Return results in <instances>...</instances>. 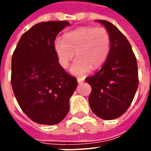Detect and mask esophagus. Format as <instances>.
<instances>
[{"label": "esophagus", "mask_w": 151, "mask_h": 151, "mask_svg": "<svg viewBox=\"0 0 151 151\" xmlns=\"http://www.w3.org/2000/svg\"><path fill=\"white\" fill-rule=\"evenodd\" d=\"M77 80H78V83H82V82H84V78H78Z\"/></svg>", "instance_id": "esophagus-1"}]
</instances>
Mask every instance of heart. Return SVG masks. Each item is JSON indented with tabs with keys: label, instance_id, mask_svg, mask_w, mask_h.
<instances>
[{
	"label": "heart",
	"instance_id": "heart-1",
	"mask_svg": "<svg viewBox=\"0 0 151 151\" xmlns=\"http://www.w3.org/2000/svg\"><path fill=\"white\" fill-rule=\"evenodd\" d=\"M110 35L104 27H82L68 31L65 39L56 37L54 50L63 68H67L74 56L76 59L70 67L73 75L83 76L93 69L101 65L108 56L110 49Z\"/></svg>",
	"mask_w": 151,
	"mask_h": 151
}]
</instances>
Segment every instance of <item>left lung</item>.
Masks as SVG:
<instances>
[{"mask_svg": "<svg viewBox=\"0 0 151 151\" xmlns=\"http://www.w3.org/2000/svg\"><path fill=\"white\" fill-rule=\"evenodd\" d=\"M110 35V50L101 69L86 82L91 86L89 104L92 111L103 120L122 116L133 101L138 86L135 55L129 42L119 29L105 20H97Z\"/></svg>", "mask_w": 151, "mask_h": 151, "instance_id": "left-lung-1", "label": "left lung"}]
</instances>
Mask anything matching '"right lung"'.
<instances>
[{
    "mask_svg": "<svg viewBox=\"0 0 151 151\" xmlns=\"http://www.w3.org/2000/svg\"><path fill=\"white\" fill-rule=\"evenodd\" d=\"M69 22H40L22 35L12 56L11 84L18 104L41 124L60 123L78 86L59 64L54 40Z\"/></svg>",
    "mask_w": 151,
    "mask_h": 151,
    "instance_id": "obj_1",
    "label": "right lung"
}]
</instances>
